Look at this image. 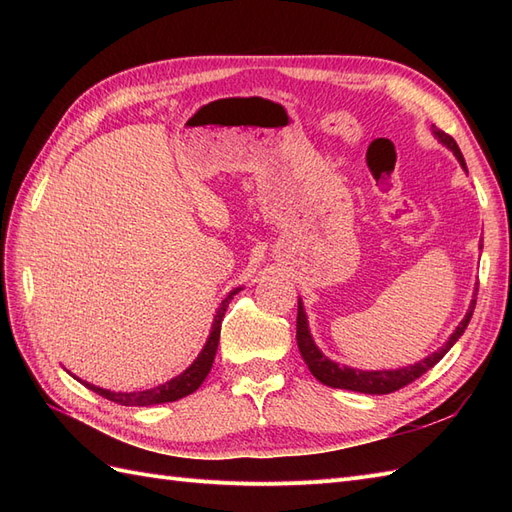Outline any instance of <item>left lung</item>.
<instances>
[{
	"label": "left lung",
	"mask_w": 512,
	"mask_h": 512,
	"mask_svg": "<svg viewBox=\"0 0 512 512\" xmlns=\"http://www.w3.org/2000/svg\"><path fill=\"white\" fill-rule=\"evenodd\" d=\"M433 134H436L438 141L442 145H446L448 149H451L455 153V158L459 160L461 168L466 170L468 173V166H466V160H463L461 151L455 143L453 136H448L446 132L433 128ZM483 247V245H480ZM476 307V292H474V299L470 303V309L466 318H463L459 322V327L453 331V335L448 337V342L436 350L433 354H429L427 359L418 361L414 365H408V367H399V369H378V371H363V369H352V367H346V365H339L331 359H327L320 352V348L314 344L312 339V333H309V327H307V316H305V309H303V303L299 299V312H297V344H299V350H301V356L305 365L309 367V371H312L314 378L320 380L322 384L327 386H333V389H346V391H356V393H367V395H389L393 391H399L401 386H406L410 382H414L416 378H421L425 371H429L433 365H436L442 356L451 350L455 346L457 339L463 335V331L468 329L470 324V318H472V312Z\"/></svg>",
	"instance_id": "1"
}]
</instances>
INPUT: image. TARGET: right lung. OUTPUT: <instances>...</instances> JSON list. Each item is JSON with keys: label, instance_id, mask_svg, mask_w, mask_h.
I'll use <instances>...</instances> for the list:
<instances>
[{"label": "right lung", "instance_id": "right-lung-1", "mask_svg": "<svg viewBox=\"0 0 512 512\" xmlns=\"http://www.w3.org/2000/svg\"><path fill=\"white\" fill-rule=\"evenodd\" d=\"M239 290H243V288L232 290L228 297L222 301V305L218 307V312H215V318H213V324H211V333H209L207 344L196 356V361L188 369H185L183 374L175 376L173 380H168L160 386H153V389H147V391H138V393H115V391L100 389V386H94V384H89L85 380H81V382L87 386V389L102 395L108 401H115V404H119V406H156V404H168V401H177L181 397H188L190 393H194L198 389L200 384L205 382L207 374L211 371L215 352H218V344H220L224 312H226L230 299L235 297Z\"/></svg>", "mask_w": 512, "mask_h": 512}]
</instances>
